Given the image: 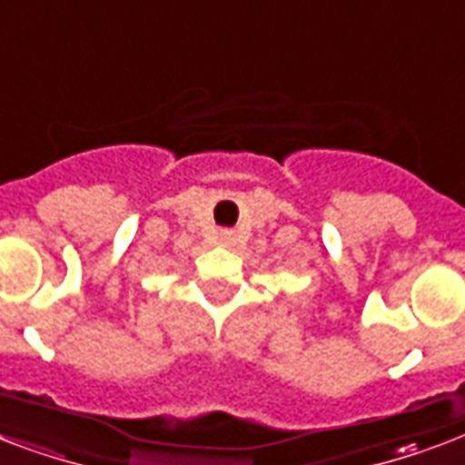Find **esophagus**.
I'll return each mask as SVG.
<instances>
[{
  "label": "esophagus",
  "mask_w": 465,
  "mask_h": 465,
  "mask_svg": "<svg viewBox=\"0 0 465 465\" xmlns=\"http://www.w3.org/2000/svg\"><path fill=\"white\" fill-rule=\"evenodd\" d=\"M218 242L225 244V247H232V244H235V232L228 228L221 230V232H218Z\"/></svg>",
  "instance_id": "1"
}]
</instances>
